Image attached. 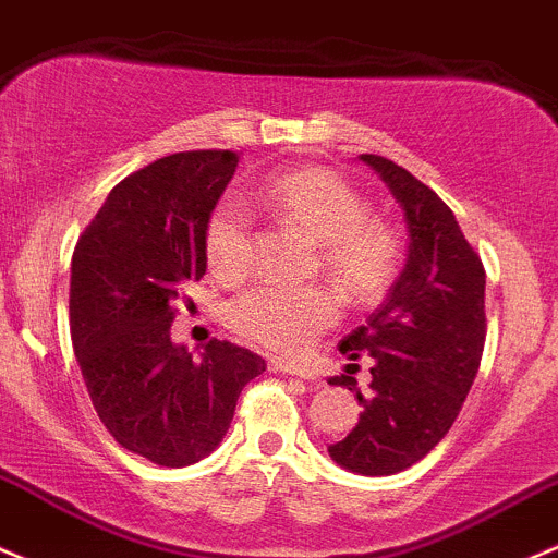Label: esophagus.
I'll return each mask as SVG.
<instances>
[{
    "instance_id": "1",
    "label": "esophagus",
    "mask_w": 558,
    "mask_h": 558,
    "mask_svg": "<svg viewBox=\"0 0 558 558\" xmlns=\"http://www.w3.org/2000/svg\"><path fill=\"white\" fill-rule=\"evenodd\" d=\"M269 368H272V372H280V374H289V377H299V379H315V374L310 372V368H302V366H296V363H286V361H272L269 363Z\"/></svg>"
}]
</instances>
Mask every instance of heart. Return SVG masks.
Instances as JSON below:
<instances>
[{"label": "heart", "mask_w": 558, "mask_h": 558, "mask_svg": "<svg viewBox=\"0 0 558 558\" xmlns=\"http://www.w3.org/2000/svg\"><path fill=\"white\" fill-rule=\"evenodd\" d=\"M269 214L318 243L320 267L344 299L355 304L383 299L398 278L401 243L379 219H368V201L342 175L326 168H296L272 175L259 190ZM208 269L219 280H240L254 262V230L234 203L210 210L203 232ZM328 289L254 286L227 310L240 339L278 355H302L337 320Z\"/></svg>", "instance_id": "heart-1"}]
</instances>
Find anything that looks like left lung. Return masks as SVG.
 Returning a JSON list of instances; mask_svg holds the SVG:
<instances>
[{"instance_id":"1","label":"left lung","mask_w":558,"mask_h":558,"mask_svg":"<svg viewBox=\"0 0 558 558\" xmlns=\"http://www.w3.org/2000/svg\"><path fill=\"white\" fill-rule=\"evenodd\" d=\"M383 175L409 225L407 267L366 326L339 342L342 355H372V392L357 425L331 444L333 462L361 476H392L420 462L454 425L484 353L486 272L454 214L430 186L379 155H361ZM328 385H350L342 374Z\"/></svg>"}]
</instances>
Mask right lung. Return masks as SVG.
Listing matches in <instances>:
<instances>
[{
  "label": "right lung",
  "mask_w": 558,
  "mask_h": 558,
  "mask_svg": "<svg viewBox=\"0 0 558 558\" xmlns=\"http://www.w3.org/2000/svg\"><path fill=\"white\" fill-rule=\"evenodd\" d=\"M238 155H168L109 192L72 256V342L98 420L120 447L155 465L210 454L262 355L210 339L201 357L171 342L190 283L205 275L203 232Z\"/></svg>",
  "instance_id": "obj_1"
}]
</instances>
